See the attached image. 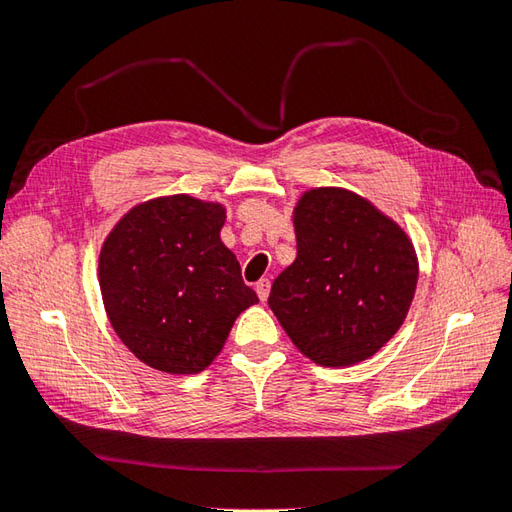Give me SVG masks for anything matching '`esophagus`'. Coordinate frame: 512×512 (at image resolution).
I'll list each match as a JSON object with an SVG mask.
<instances>
[{
  "mask_svg": "<svg viewBox=\"0 0 512 512\" xmlns=\"http://www.w3.org/2000/svg\"><path fill=\"white\" fill-rule=\"evenodd\" d=\"M255 290H257V297L262 299V301H266L268 295H270V281L268 279H259L257 284H255Z\"/></svg>",
  "mask_w": 512,
  "mask_h": 512,
  "instance_id": "34e87169",
  "label": "esophagus"
}]
</instances>
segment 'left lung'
<instances>
[{"label":"left lung","mask_w":512,"mask_h":512,"mask_svg":"<svg viewBox=\"0 0 512 512\" xmlns=\"http://www.w3.org/2000/svg\"><path fill=\"white\" fill-rule=\"evenodd\" d=\"M297 259L268 306L299 350L323 367L374 356L405 321L418 259L405 231L361 195L312 189L295 209Z\"/></svg>","instance_id":"1"}]
</instances>
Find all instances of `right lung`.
<instances>
[{
  "instance_id": "obj_1",
  "label": "right lung",
  "mask_w": 512,
  "mask_h": 512,
  "mask_svg": "<svg viewBox=\"0 0 512 512\" xmlns=\"http://www.w3.org/2000/svg\"><path fill=\"white\" fill-rule=\"evenodd\" d=\"M220 204L189 195L134 206L107 235L99 281L112 328L145 365L198 374L257 303L220 231Z\"/></svg>"
}]
</instances>
